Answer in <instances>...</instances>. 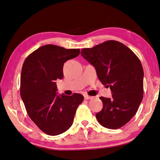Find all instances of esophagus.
<instances>
[{
	"instance_id": "1",
	"label": "esophagus",
	"mask_w": 160,
	"mask_h": 160,
	"mask_svg": "<svg viewBox=\"0 0 160 160\" xmlns=\"http://www.w3.org/2000/svg\"><path fill=\"white\" fill-rule=\"evenodd\" d=\"M93 97H89L88 95H85V100H89V99H92Z\"/></svg>"
}]
</instances>
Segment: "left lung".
Wrapping results in <instances>:
<instances>
[{
  "mask_svg": "<svg viewBox=\"0 0 160 160\" xmlns=\"http://www.w3.org/2000/svg\"><path fill=\"white\" fill-rule=\"evenodd\" d=\"M81 55L94 66L101 82L112 92L111 98H99L103 108L96 118L106 128H120L135 115L143 99L144 73L140 60L115 40L82 49Z\"/></svg>",
  "mask_w": 160,
  "mask_h": 160,
  "instance_id": "obj_1",
  "label": "left lung"
}]
</instances>
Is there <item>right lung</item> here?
Returning a JSON list of instances; mask_svg holds the SVG:
<instances>
[{
	"label": "right lung",
	"instance_id": "1",
	"mask_svg": "<svg viewBox=\"0 0 160 160\" xmlns=\"http://www.w3.org/2000/svg\"><path fill=\"white\" fill-rule=\"evenodd\" d=\"M80 54V49L46 45L25 59L20 80V94L32 121L43 132L57 136L67 131L84 97L57 94L56 81L63 77V66Z\"/></svg>",
	"mask_w": 160,
	"mask_h": 160
}]
</instances>
